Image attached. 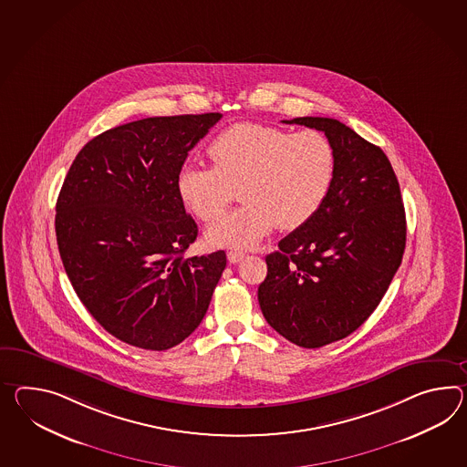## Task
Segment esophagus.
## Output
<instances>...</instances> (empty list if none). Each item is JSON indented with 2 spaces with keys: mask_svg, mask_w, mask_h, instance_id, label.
<instances>
[{
  "mask_svg": "<svg viewBox=\"0 0 467 467\" xmlns=\"http://www.w3.org/2000/svg\"><path fill=\"white\" fill-rule=\"evenodd\" d=\"M244 258H246V253H243V251H228V260L231 263H239Z\"/></svg>",
  "mask_w": 467,
  "mask_h": 467,
  "instance_id": "1",
  "label": "esophagus"
}]
</instances>
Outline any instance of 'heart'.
<instances>
[{
    "label": "heart",
    "mask_w": 467,
    "mask_h": 467,
    "mask_svg": "<svg viewBox=\"0 0 467 467\" xmlns=\"http://www.w3.org/2000/svg\"><path fill=\"white\" fill-rule=\"evenodd\" d=\"M209 157L214 167H182L177 191L209 224L223 216L238 187L243 204L207 231L213 246L251 248L275 226H304L326 202L336 177V150L317 130L294 133L243 121L211 141Z\"/></svg>",
    "instance_id": "b5f03b06"
}]
</instances>
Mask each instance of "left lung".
Listing matches in <instances>:
<instances>
[{"label":"left lung","instance_id":"obj_1","mask_svg":"<svg viewBox=\"0 0 467 467\" xmlns=\"http://www.w3.org/2000/svg\"><path fill=\"white\" fill-rule=\"evenodd\" d=\"M284 123L324 131L336 177L317 214L265 258L258 302L280 336L314 349L348 337L373 314L403 258L407 221L383 150L332 118Z\"/></svg>","mask_w":467,"mask_h":467}]
</instances>
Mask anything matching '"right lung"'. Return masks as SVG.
Returning <instances> with one entry per match:
<instances>
[{
	"instance_id": "1",
	"label": "right lung",
	"mask_w": 467,
	"mask_h": 467,
	"mask_svg": "<svg viewBox=\"0 0 467 467\" xmlns=\"http://www.w3.org/2000/svg\"><path fill=\"white\" fill-rule=\"evenodd\" d=\"M221 113L157 116L92 138L56 205L58 253L76 294L116 339L165 351L204 318L226 253L185 258L197 224L177 177Z\"/></svg>"
}]
</instances>
